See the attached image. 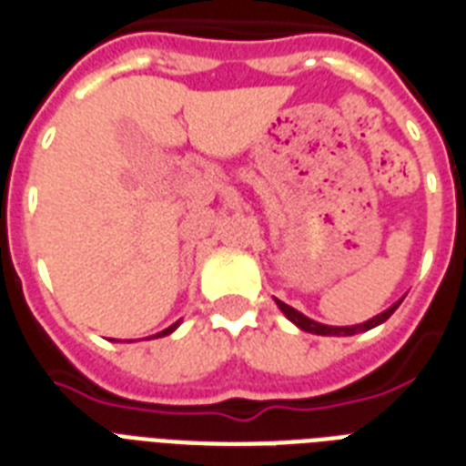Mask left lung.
<instances>
[{
	"label": "left lung",
	"instance_id": "8db88e82",
	"mask_svg": "<svg viewBox=\"0 0 466 466\" xmlns=\"http://www.w3.org/2000/svg\"><path fill=\"white\" fill-rule=\"evenodd\" d=\"M278 307H280V311H283L285 317L290 319L292 324H298L302 331H309V333H317V336H353V333H360V331H370V329H375V326H380L382 321H387V319L394 314V309H397L399 305H401V299L399 302H394V305L390 307V309H384L382 314H377V317H372L370 321H365V324H355V326H326V324H319V321H314V319L305 317L302 311H298L295 307L285 305V302H280V299H276Z\"/></svg>",
	"mask_w": 466,
	"mask_h": 466
}]
</instances>
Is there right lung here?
<instances>
[{
	"label": "right lung",
	"mask_w": 466,
	"mask_h": 466,
	"mask_svg": "<svg viewBox=\"0 0 466 466\" xmlns=\"http://www.w3.org/2000/svg\"><path fill=\"white\" fill-rule=\"evenodd\" d=\"M176 326H178V321H176V324H171V326H168V329H164V331H159V333H157V336H152V339H159V336H168V333L174 331Z\"/></svg>",
	"instance_id": "add662e5"
}]
</instances>
